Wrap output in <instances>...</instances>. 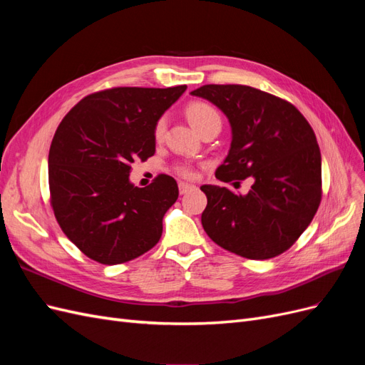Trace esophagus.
I'll use <instances>...</instances> for the list:
<instances>
[{
	"label": "esophagus",
	"instance_id": "34e87169",
	"mask_svg": "<svg viewBox=\"0 0 365 365\" xmlns=\"http://www.w3.org/2000/svg\"><path fill=\"white\" fill-rule=\"evenodd\" d=\"M178 187H180V193H181V195H184V193H187L189 190L195 189V185H192V184H187V182H180V184H178Z\"/></svg>",
	"mask_w": 365,
	"mask_h": 365
}]
</instances>
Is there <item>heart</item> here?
<instances>
[{
	"label": "heart",
	"instance_id": "heart-1",
	"mask_svg": "<svg viewBox=\"0 0 365 365\" xmlns=\"http://www.w3.org/2000/svg\"><path fill=\"white\" fill-rule=\"evenodd\" d=\"M185 115H187V118H189L192 126L197 132H200V134H202L204 130H207L210 128L220 126V117H219L216 109L204 102L190 103L185 108ZM165 125H168V121H165L164 117L158 118V121L155 123V128H153V137H155L157 141L163 140L164 132H165ZM176 172H178L181 176H185V178H192L193 176V169L187 164L176 165Z\"/></svg>",
	"mask_w": 365,
	"mask_h": 365
}]
</instances>
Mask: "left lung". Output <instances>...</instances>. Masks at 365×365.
<instances>
[{
	"label": "left lung",
	"instance_id": "left-lung-1",
	"mask_svg": "<svg viewBox=\"0 0 365 365\" xmlns=\"http://www.w3.org/2000/svg\"><path fill=\"white\" fill-rule=\"evenodd\" d=\"M222 111L231 148L216 170L230 182L252 180L247 195L202 185L201 222L215 244L264 260L289 250L322 201V153L311 125L289 102L247 85H204L192 91Z\"/></svg>",
	"mask_w": 365,
	"mask_h": 365
}]
</instances>
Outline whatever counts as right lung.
Segmentation results:
<instances>
[{
	"label": "right lung",
	"instance_id": "right-lung-1",
	"mask_svg": "<svg viewBox=\"0 0 365 365\" xmlns=\"http://www.w3.org/2000/svg\"><path fill=\"white\" fill-rule=\"evenodd\" d=\"M185 90L111 88L83 97L61 121L48 153L51 207L85 256L118 264L158 244L178 184L158 175L140 189L129 173L132 163L155 153L153 128Z\"/></svg>",
	"mask_w": 365,
	"mask_h": 365
}]
</instances>
